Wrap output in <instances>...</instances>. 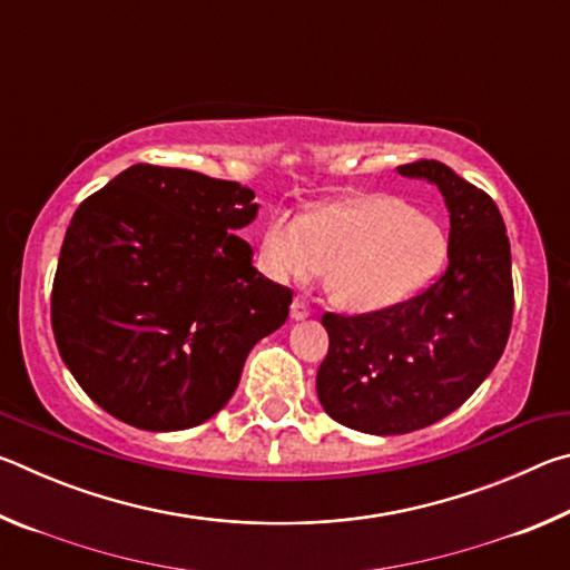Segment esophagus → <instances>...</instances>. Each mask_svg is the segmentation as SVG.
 Returning <instances> with one entry per match:
<instances>
[{
  "label": "esophagus",
  "mask_w": 570,
  "mask_h": 570,
  "mask_svg": "<svg viewBox=\"0 0 570 570\" xmlns=\"http://www.w3.org/2000/svg\"><path fill=\"white\" fill-rule=\"evenodd\" d=\"M306 316H312V308L304 302V298H294L292 304V320H306Z\"/></svg>",
  "instance_id": "1"
}]
</instances>
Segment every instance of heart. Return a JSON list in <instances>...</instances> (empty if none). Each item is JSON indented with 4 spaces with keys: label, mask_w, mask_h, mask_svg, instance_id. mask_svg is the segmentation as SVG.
<instances>
[{
    "label": "heart",
    "mask_w": 570,
    "mask_h": 570,
    "mask_svg": "<svg viewBox=\"0 0 570 570\" xmlns=\"http://www.w3.org/2000/svg\"><path fill=\"white\" fill-rule=\"evenodd\" d=\"M448 238L438 218L394 196H356L306 218L274 214L262 266L276 282H312L350 312H380L420 294L442 272Z\"/></svg>",
    "instance_id": "b5f03b06"
}]
</instances>
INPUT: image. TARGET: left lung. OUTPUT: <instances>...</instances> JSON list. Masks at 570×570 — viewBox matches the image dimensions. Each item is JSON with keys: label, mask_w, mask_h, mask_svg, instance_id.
Masks as SVG:
<instances>
[{"label": "left lung", "mask_w": 570, "mask_h": 570, "mask_svg": "<svg viewBox=\"0 0 570 570\" xmlns=\"http://www.w3.org/2000/svg\"><path fill=\"white\" fill-rule=\"evenodd\" d=\"M397 170L445 196L448 268L397 306L322 316L330 352L316 394L330 417L370 435L448 417L493 372L513 324L510 240L495 200L445 163L422 158Z\"/></svg>", "instance_id": "8db88e82"}]
</instances>
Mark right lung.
Listing matches in <instances>:
<instances>
[{"label": "right lung", "instance_id": "obj_1", "mask_svg": "<svg viewBox=\"0 0 570 570\" xmlns=\"http://www.w3.org/2000/svg\"><path fill=\"white\" fill-rule=\"evenodd\" d=\"M254 190L138 163L85 198L52 282L67 370L112 417L196 428L236 392L248 352L286 322L292 288L254 266L234 230Z\"/></svg>", "mask_w": 570, "mask_h": 570}]
</instances>
